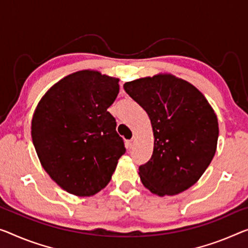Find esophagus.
Wrapping results in <instances>:
<instances>
[{
    "label": "esophagus",
    "mask_w": 248,
    "mask_h": 248,
    "mask_svg": "<svg viewBox=\"0 0 248 248\" xmlns=\"http://www.w3.org/2000/svg\"><path fill=\"white\" fill-rule=\"evenodd\" d=\"M135 143H136V137L133 136L131 140H126V147L129 148V150H131V148H133V146L135 145Z\"/></svg>",
    "instance_id": "1"
}]
</instances>
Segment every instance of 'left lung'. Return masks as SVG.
Segmentation results:
<instances>
[{"instance_id":"1","label":"left lung","mask_w":248,"mask_h":248,"mask_svg":"<svg viewBox=\"0 0 248 248\" xmlns=\"http://www.w3.org/2000/svg\"><path fill=\"white\" fill-rule=\"evenodd\" d=\"M151 120L154 150L140 165L143 185L158 196L176 195L200 180L214 157L218 122L193 84L172 74H156L124 84Z\"/></svg>"}]
</instances>
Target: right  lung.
Here are the masks:
<instances>
[{
    "label": "right lung",
    "instance_id": "right-lung-1",
    "mask_svg": "<svg viewBox=\"0 0 248 248\" xmlns=\"http://www.w3.org/2000/svg\"><path fill=\"white\" fill-rule=\"evenodd\" d=\"M119 81L97 71L75 72L53 85L34 111L31 134L41 165L67 193L100 192L126 151L108 112Z\"/></svg>",
    "mask_w": 248,
    "mask_h": 248
}]
</instances>
